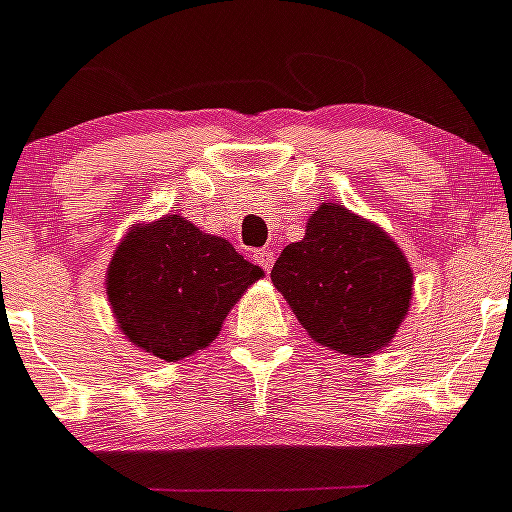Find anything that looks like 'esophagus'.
Masks as SVG:
<instances>
[{"label": "esophagus", "instance_id": "esophagus-1", "mask_svg": "<svg viewBox=\"0 0 512 512\" xmlns=\"http://www.w3.org/2000/svg\"><path fill=\"white\" fill-rule=\"evenodd\" d=\"M255 260H257V265H260V268L268 273V270L273 268V260H276V255H273V249H257Z\"/></svg>", "mask_w": 512, "mask_h": 512}]
</instances>
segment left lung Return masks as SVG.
Segmentation results:
<instances>
[{
    "instance_id": "obj_1",
    "label": "left lung",
    "mask_w": 512,
    "mask_h": 512,
    "mask_svg": "<svg viewBox=\"0 0 512 512\" xmlns=\"http://www.w3.org/2000/svg\"><path fill=\"white\" fill-rule=\"evenodd\" d=\"M270 278L307 334L342 355H371L392 342L413 294L400 247L334 202L310 215L305 239L281 252Z\"/></svg>"
}]
</instances>
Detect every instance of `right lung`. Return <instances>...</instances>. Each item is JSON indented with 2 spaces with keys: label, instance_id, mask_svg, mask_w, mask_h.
I'll return each mask as SVG.
<instances>
[{
  "label": "right lung",
  "instance_id": "obj_1",
  "mask_svg": "<svg viewBox=\"0 0 512 512\" xmlns=\"http://www.w3.org/2000/svg\"><path fill=\"white\" fill-rule=\"evenodd\" d=\"M263 276L226 239L181 215L134 228L107 270V297L123 334L176 363L213 342L228 310Z\"/></svg>",
  "mask_w": 512,
  "mask_h": 512
}]
</instances>
